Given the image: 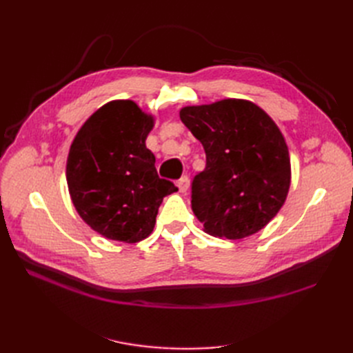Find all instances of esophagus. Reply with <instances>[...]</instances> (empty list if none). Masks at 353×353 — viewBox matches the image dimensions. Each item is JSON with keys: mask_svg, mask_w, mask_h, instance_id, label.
I'll use <instances>...</instances> for the list:
<instances>
[{"mask_svg": "<svg viewBox=\"0 0 353 353\" xmlns=\"http://www.w3.org/2000/svg\"><path fill=\"white\" fill-rule=\"evenodd\" d=\"M176 187H178V190H179V193H185V191H187L188 187H190V179H188V176L184 175L183 178H179V179L176 181Z\"/></svg>", "mask_w": 353, "mask_h": 353, "instance_id": "obj_1", "label": "esophagus"}]
</instances>
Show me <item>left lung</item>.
Listing matches in <instances>:
<instances>
[{"mask_svg": "<svg viewBox=\"0 0 353 353\" xmlns=\"http://www.w3.org/2000/svg\"><path fill=\"white\" fill-rule=\"evenodd\" d=\"M183 123L201 143L206 168L191 184V209L213 237L240 240L283 208L292 181L280 128L249 100L187 105Z\"/></svg>", "mask_w": 353, "mask_h": 353, "instance_id": "8db88e82", "label": "left lung"}]
</instances>
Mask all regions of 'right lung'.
<instances>
[{
  "label": "right lung",
  "instance_id": "add662e5",
  "mask_svg": "<svg viewBox=\"0 0 353 353\" xmlns=\"http://www.w3.org/2000/svg\"><path fill=\"white\" fill-rule=\"evenodd\" d=\"M154 117L132 100L94 112L73 138L66 179L74 209L103 237L138 243L150 236L163 197L178 190L159 178L145 147Z\"/></svg>",
  "mask_w": 353,
  "mask_h": 353
}]
</instances>
